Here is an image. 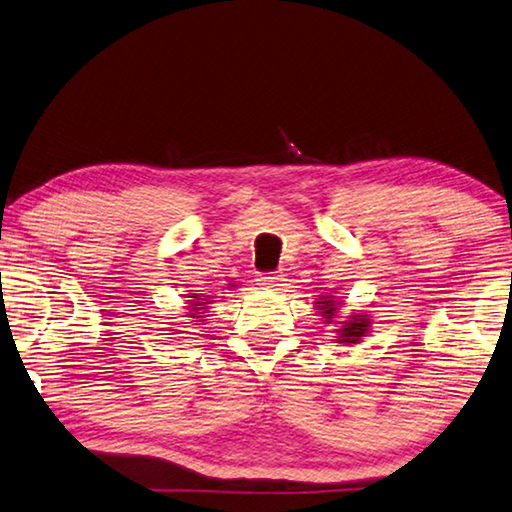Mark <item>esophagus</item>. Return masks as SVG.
<instances>
[{
    "mask_svg": "<svg viewBox=\"0 0 512 512\" xmlns=\"http://www.w3.org/2000/svg\"><path fill=\"white\" fill-rule=\"evenodd\" d=\"M257 282H259V286H264V288H273V291H280V286H284V275L264 273V275L257 277Z\"/></svg>",
    "mask_w": 512,
    "mask_h": 512,
    "instance_id": "34e87169",
    "label": "esophagus"
}]
</instances>
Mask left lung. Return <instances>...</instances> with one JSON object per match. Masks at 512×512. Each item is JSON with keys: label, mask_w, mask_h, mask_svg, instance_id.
<instances>
[{"label": "left lung", "mask_w": 512, "mask_h": 512, "mask_svg": "<svg viewBox=\"0 0 512 512\" xmlns=\"http://www.w3.org/2000/svg\"><path fill=\"white\" fill-rule=\"evenodd\" d=\"M322 304V313L324 318H327V322H331L333 313H336V304H333V300H324V302H318ZM369 331V320L367 315H353V318L349 322L342 324V329H338V340L340 342H356L365 336V333Z\"/></svg>", "instance_id": "1"}]
</instances>
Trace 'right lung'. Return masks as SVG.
I'll list each match as a JSON object with an SVG mask.
<instances>
[{
	"label": "right lung",
	"instance_id": "add662e5",
	"mask_svg": "<svg viewBox=\"0 0 512 512\" xmlns=\"http://www.w3.org/2000/svg\"><path fill=\"white\" fill-rule=\"evenodd\" d=\"M192 297H197V300H201L199 295H192ZM203 297H206V295H203ZM206 304H208V302H194V300H192V311L203 309V306H206ZM190 318H201V315H197V313H190Z\"/></svg>",
	"mask_w": 512,
	"mask_h": 512
}]
</instances>
